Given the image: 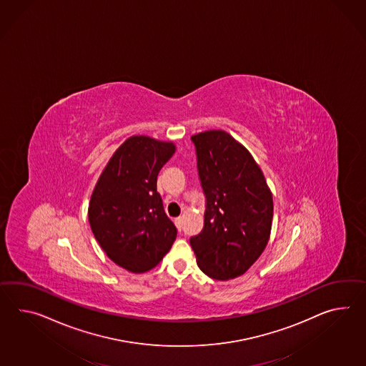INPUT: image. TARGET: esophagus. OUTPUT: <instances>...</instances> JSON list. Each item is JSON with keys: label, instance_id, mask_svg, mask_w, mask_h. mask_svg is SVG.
Wrapping results in <instances>:
<instances>
[{"label": "esophagus", "instance_id": "1", "mask_svg": "<svg viewBox=\"0 0 366 366\" xmlns=\"http://www.w3.org/2000/svg\"><path fill=\"white\" fill-rule=\"evenodd\" d=\"M182 223H184V218H182V217H179V218L174 219V224L177 226V229H179V232H181V229H182Z\"/></svg>", "mask_w": 366, "mask_h": 366}]
</instances>
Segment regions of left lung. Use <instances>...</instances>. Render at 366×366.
I'll list each match as a JSON object with an SVG mask.
<instances>
[{"instance_id":"8db88e82","label":"left lung","mask_w":366,"mask_h":366,"mask_svg":"<svg viewBox=\"0 0 366 366\" xmlns=\"http://www.w3.org/2000/svg\"><path fill=\"white\" fill-rule=\"evenodd\" d=\"M206 196L204 230L190 239L207 277L230 280L249 269L267 246L274 201L247 148L222 129L193 134Z\"/></svg>"}]
</instances>
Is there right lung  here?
Listing matches in <instances>:
<instances>
[{"label":"right lung","mask_w":366,"mask_h":366,"mask_svg":"<svg viewBox=\"0 0 366 366\" xmlns=\"http://www.w3.org/2000/svg\"><path fill=\"white\" fill-rule=\"evenodd\" d=\"M176 152L173 142L134 134L102 170L89 204V222L100 247L134 274L156 267L177 229L165 214L157 176Z\"/></svg>","instance_id":"1"}]
</instances>
